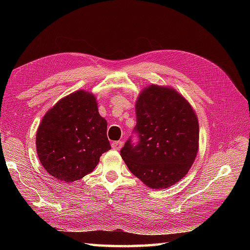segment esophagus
Listing matches in <instances>:
<instances>
[{"label": "esophagus", "mask_w": 250, "mask_h": 250, "mask_svg": "<svg viewBox=\"0 0 250 250\" xmlns=\"http://www.w3.org/2000/svg\"><path fill=\"white\" fill-rule=\"evenodd\" d=\"M122 144H124V143H122L121 141L113 142V143H111V147H113V149H115V150H119L120 148L122 147Z\"/></svg>", "instance_id": "34e87169"}]
</instances>
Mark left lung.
I'll list each match as a JSON object with an SVG mask.
<instances>
[{
	"label": "left lung",
	"instance_id": "left-lung-1",
	"mask_svg": "<svg viewBox=\"0 0 250 250\" xmlns=\"http://www.w3.org/2000/svg\"><path fill=\"white\" fill-rule=\"evenodd\" d=\"M136 125L120 155L148 187L163 189L188 173L199 148V122L191 105L172 88L151 84L135 105Z\"/></svg>",
	"mask_w": 250,
	"mask_h": 250
}]
</instances>
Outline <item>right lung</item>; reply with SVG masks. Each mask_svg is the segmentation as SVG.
I'll list each match as a JSON object with an SVG mask.
<instances>
[{"label": "right lung", "instance_id": "right-lung-1", "mask_svg": "<svg viewBox=\"0 0 250 250\" xmlns=\"http://www.w3.org/2000/svg\"><path fill=\"white\" fill-rule=\"evenodd\" d=\"M107 122L98 110L97 99L76 91L47 111L36 133V151L42 166L64 183L91 173L100 157L110 149Z\"/></svg>", "mask_w": 250, "mask_h": 250}]
</instances>
